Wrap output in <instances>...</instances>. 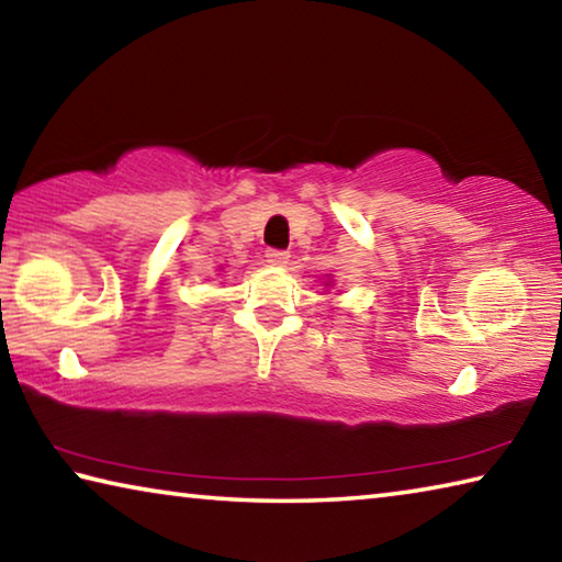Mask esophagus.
<instances>
[{
	"instance_id": "esophagus-1",
	"label": "esophagus",
	"mask_w": 562,
	"mask_h": 562,
	"mask_svg": "<svg viewBox=\"0 0 562 562\" xmlns=\"http://www.w3.org/2000/svg\"><path fill=\"white\" fill-rule=\"evenodd\" d=\"M265 258H268V262L274 265V268H284V265L290 262V252L274 250V247H270V250H265Z\"/></svg>"
}]
</instances>
